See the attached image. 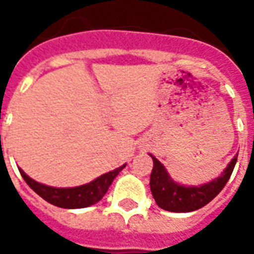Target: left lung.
Wrapping results in <instances>:
<instances>
[{"instance_id":"left-lung-1","label":"left lung","mask_w":254,"mask_h":254,"mask_svg":"<svg viewBox=\"0 0 254 254\" xmlns=\"http://www.w3.org/2000/svg\"><path fill=\"white\" fill-rule=\"evenodd\" d=\"M149 155L154 162L150 175L151 193L158 207L170 212H191L208 204L227 185L237 162L236 154L223 173L211 182L199 186H185L174 181L154 155Z\"/></svg>"}]
</instances>
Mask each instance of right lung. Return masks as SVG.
I'll list each match as a JSON object with an SVG mask.
<instances>
[{"mask_svg":"<svg viewBox=\"0 0 254 254\" xmlns=\"http://www.w3.org/2000/svg\"><path fill=\"white\" fill-rule=\"evenodd\" d=\"M127 166V163L117 169L112 170L109 173L103 174L99 178H96L87 185L77 186V187H68V189H59V187H51V186L42 185L39 182L34 181L23 171L19 170L22 178L25 182L39 195L43 197L46 201H49L51 204L61 207V208H85L89 205L95 204L99 200L103 199V196L107 193L109 186L115 179L119 173L124 167Z\"/></svg>","mask_w":254,"mask_h":254,"instance_id":"add662e5","label":"right lung"}]
</instances>
